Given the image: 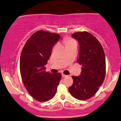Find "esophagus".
Masks as SVG:
<instances>
[{
	"instance_id": "esophagus-1",
	"label": "esophagus",
	"mask_w": 121,
	"mask_h": 121,
	"mask_svg": "<svg viewBox=\"0 0 121 121\" xmlns=\"http://www.w3.org/2000/svg\"><path fill=\"white\" fill-rule=\"evenodd\" d=\"M62 76L63 77H67V75H65V74H64L62 73Z\"/></svg>"
}]
</instances>
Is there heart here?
Segmentation results:
<instances>
[{
	"label": "heart",
	"mask_w": 121,
	"mask_h": 121,
	"mask_svg": "<svg viewBox=\"0 0 121 121\" xmlns=\"http://www.w3.org/2000/svg\"><path fill=\"white\" fill-rule=\"evenodd\" d=\"M74 44L77 45L76 41H75L74 40L69 39L66 41V45H67V47L68 46V45H74Z\"/></svg>",
	"instance_id": "obj_1"
}]
</instances>
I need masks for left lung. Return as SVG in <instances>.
I'll use <instances>...</instances> for the list:
<instances>
[{
	"instance_id": "left-lung-1",
	"label": "left lung",
	"mask_w": 121,
	"mask_h": 121,
	"mask_svg": "<svg viewBox=\"0 0 121 121\" xmlns=\"http://www.w3.org/2000/svg\"><path fill=\"white\" fill-rule=\"evenodd\" d=\"M72 37L80 44L77 62L82 65L80 76H73L69 91L74 98L85 100L93 96L102 85L106 76V58L102 45L87 32H76Z\"/></svg>"
}]
</instances>
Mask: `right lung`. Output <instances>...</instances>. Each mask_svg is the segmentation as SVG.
<instances>
[{"label": "right lung", "mask_w": 121, "mask_h": 121, "mask_svg": "<svg viewBox=\"0 0 121 121\" xmlns=\"http://www.w3.org/2000/svg\"><path fill=\"white\" fill-rule=\"evenodd\" d=\"M60 37L55 33L39 30L27 40L22 50L19 63L22 80L29 94L39 102L54 97L62 77L59 73L46 72L45 67Z\"/></svg>", "instance_id": "obj_1"}]
</instances>
